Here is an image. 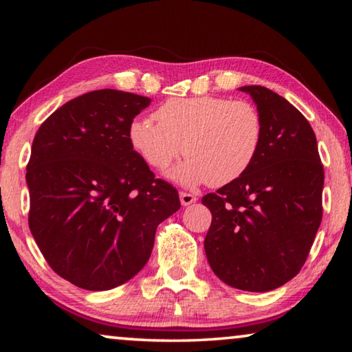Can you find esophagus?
<instances>
[{"label":"esophagus","mask_w":352,"mask_h":352,"mask_svg":"<svg viewBox=\"0 0 352 352\" xmlns=\"http://www.w3.org/2000/svg\"><path fill=\"white\" fill-rule=\"evenodd\" d=\"M180 201L183 206H188L190 204H195V201H197V197H195L194 194H189V192H180Z\"/></svg>","instance_id":"esophagus-1"}]
</instances>
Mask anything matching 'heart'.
I'll return each instance as SVG.
<instances>
[{"label":"heart","instance_id":"1","mask_svg":"<svg viewBox=\"0 0 352 352\" xmlns=\"http://www.w3.org/2000/svg\"><path fill=\"white\" fill-rule=\"evenodd\" d=\"M157 122L136 118L129 142L146 164L166 170L183 153L172 177L186 186H223L245 174L262 144V119L245 100L219 96L172 98L153 113Z\"/></svg>","mask_w":352,"mask_h":352}]
</instances>
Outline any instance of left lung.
<instances>
[{
  "label": "left lung",
  "mask_w": 352,
  "mask_h": 352,
  "mask_svg": "<svg viewBox=\"0 0 352 352\" xmlns=\"http://www.w3.org/2000/svg\"><path fill=\"white\" fill-rule=\"evenodd\" d=\"M256 104L264 135L245 174L206 194L212 222L205 253L234 289L269 292L298 275L320 228L324 170L307 119L261 85L241 87Z\"/></svg>",
  "instance_id": "1"
}]
</instances>
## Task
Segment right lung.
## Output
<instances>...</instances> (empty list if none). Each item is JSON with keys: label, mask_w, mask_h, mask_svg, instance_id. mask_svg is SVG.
Masks as SVG:
<instances>
[{"label": "right lung", "mask_w": 352, "mask_h": 352, "mask_svg": "<svg viewBox=\"0 0 352 352\" xmlns=\"http://www.w3.org/2000/svg\"><path fill=\"white\" fill-rule=\"evenodd\" d=\"M151 99L96 90L41 124L26 168L29 228L58 276L110 290L151 258L155 231L180 210L177 189L155 178L129 142V126Z\"/></svg>", "instance_id": "1"}]
</instances>
